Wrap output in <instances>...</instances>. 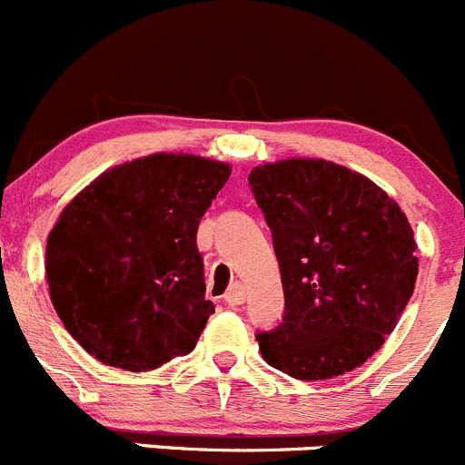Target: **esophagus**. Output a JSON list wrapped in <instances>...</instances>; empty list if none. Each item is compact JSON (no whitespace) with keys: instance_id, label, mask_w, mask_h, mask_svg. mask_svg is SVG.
<instances>
[{"instance_id":"obj_1","label":"esophagus","mask_w":465,"mask_h":465,"mask_svg":"<svg viewBox=\"0 0 465 465\" xmlns=\"http://www.w3.org/2000/svg\"><path fill=\"white\" fill-rule=\"evenodd\" d=\"M243 301H246V289H243L242 284H232V287L226 292V296H223V302L231 307L242 305Z\"/></svg>"}]
</instances>
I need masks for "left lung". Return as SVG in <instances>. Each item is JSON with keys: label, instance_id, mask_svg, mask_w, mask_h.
Returning <instances> with one entry per match:
<instances>
[{"label": "left lung", "instance_id": "8db88e82", "mask_svg": "<svg viewBox=\"0 0 465 465\" xmlns=\"http://www.w3.org/2000/svg\"><path fill=\"white\" fill-rule=\"evenodd\" d=\"M284 289L278 328L257 332L264 361L330 380L382 348L413 293L418 257L400 205L328 160L292 158L248 173Z\"/></svg>", "mask_w": 465, "mask_h": 465}]
</instances>
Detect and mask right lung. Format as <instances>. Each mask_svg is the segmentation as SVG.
<instances>
[{"label": "right lung", "mask_w": 465, "mask_h": 465, "mask_svg": "<svg viewBox=\"0 0 465 465\" xmlns=\"http://www.w3.org/2000/svg\"><path fill=\"white\" fill-rule=\"evenodd\" d=\"M231 164L155 153L78 192L47 239L49 296L67 332L105 366L151 371L194 351L210 314L201 217Z\"/></svg>", "instance_id": "obj_1"}]
</instances>
